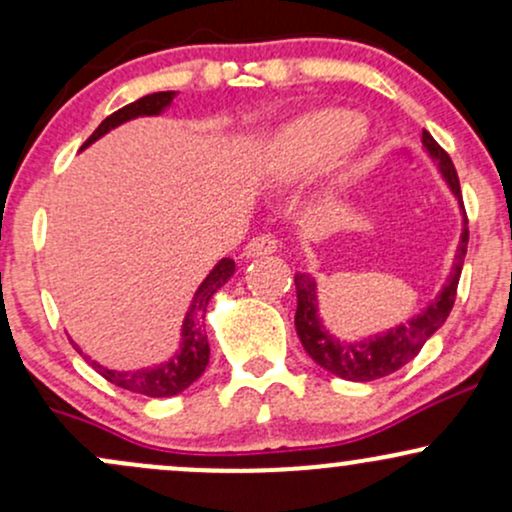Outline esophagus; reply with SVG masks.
Segmentation results:
<instances>
[{
  "mask_svg": "<svg viewBox=\"0 0 512 512\" xmlns=\"http://www.w3.org/2000/svg\"><path fill=\"white\" fill-rule=\"evenodd\" d=\"M274 250H276V238L274 236H267V233H262V236H255L248 245H245L243 255L248 257V260H252V257L272 255Z\"/></svg>",
  "mask_w": 512,
  "mask_h": 512,
  "instance_id": "34e87169",
  "label": "esophagus"
}]
</instances>
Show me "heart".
Masks as SVG:
<instances>
[{
  "label": "heart",
  "mask_w": 512,
  "mask_h": 512,
  "mask_svg": "<svg viewBox=\"0 0 512 512\" xmlns=\"http://www.w3.org/2000/svg\"><path fill=\"white\" fill-rule=\"evenodd\" d=\"M363 134L366 122L351 110L327 108L298 117L269 139L264 178L272 185H301L349 154Z\"/></svg>",
  "instance_id": "obj_1"
}]
</instances>
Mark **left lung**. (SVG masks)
Masks as SVG:
<instances>
[{
  "mask_svg": "<svg viewBox=\"0 0 512 512\" xmlns=\"http://www.w3.org/2000/svg\"><path fill=\"white\" fill-rule=\"evenodd\" d=\"M428 156L438 163L440 175L448 182L450 192L455 195L457 204L462 209V236L460 245H457L455 262H452L450 276L445 281V286L440 293L433 298L431 303L421 310L419 315L411 317L404 325L392 327V330L375 334V337L361 339V342H339L334 334H330L320 320V310H317V284L310 274H296V296H298V308H296V332L301 339L303 349L308 351V356L313 358L320 368H325L327 373L337 375V378L354 380V383H370V380L385 378V375L395 373L421 351L428 339L436 334L443 322L448 320L452 305H455L457 296V281H460L464 255H467V216H464L462 207V192H460V178H457V170L452 166L450 156L440 149L436 139L431 134L424 132L421 137Z\"/></svg>",
  "mask_w": 512,
  "mask_h": 512,
  "instance_id": "1",
  "label": "left lung"
}]
</instances>
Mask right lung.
I'll use <instances>...</instances> for the list:
<instances>
[{
	"label": "right lung",
	"mask_w": 512,
	"mask_h": 512,
	"mask_svg": "<svg viewBox=\"0 0 512 512\" xmlns=\"http://www.w3.org/2000/svg\"><path fill=\"white\" fill-rule=\"evenodd\" d=\"M178 96L175 91H158V93H149V96L139 98V101L125 105L117 113L108 115L105 120L98 125L96 132L86 139L81 149L91 146L96 139H101L103 134H108L110 129L120 127L122 122L134 120V117H149V115H161L163 110L173 103V98ZM233 272H236V262L231 257H223L216 264L214 269L207 274V279L199 284V289L195 291V298H192L190 308H187L185 320H182V342H180V351L175 354L170 361L158 363L154 368H139V370H110L101 366V363L91 361V366L103 375L108 383H113L122 390L129 392H139V395L146 397H173L180 395L182 390H187L199 375L204 373L209 363V342H207V330H204V317H207V308L209 301L214 298V293L231 279ZM74 344V342H72ZM74 349L79 351V346L74 344Z\"/></svg>",
	"instance_id": "1"
}]
</instances>
